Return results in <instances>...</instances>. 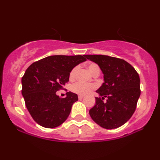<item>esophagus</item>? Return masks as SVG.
Instances as JSON below:
<instances>
[{"label":"esophagus","mask_w":160,"mask_h":160,"mask_svg":"<svg viewBox=\"0 0 160 160\" xmlns=\"http://www.w3.org/2000/svg\"><path fill=\"white\" fill-rule=\"evenodd\" d=\"M78 98H79V99H82V98H84V96L83 95H78Z\"/></svg>","instance_id":"obj_1"}]
</instances>
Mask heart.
Returning a JSON list of instances; mask_svg holds the SVG:
<instances>
[{"mask_svg":"<svg viewBox=\"0 0 160 160\" xmlns=\"http://www.w3.org/2000/svg\"><path fill=\"white\" fill-rule=\"evenodd\" d=\"M77 68H74L70 72L69 78L70 79H73L75 77V74H76L77 72ZM87 69L89 70V72L91 74H94L96 71H99L100 69H99V67L96 64L91 63L87 65ZM95 88V85L91 83H84V82H77L75 83L72 84L71 86V90L74 92L77 93V94H79L80 95H85L88 93H89L92 90Z\"/></svg>","mask_w":160,"mask_h":160,"instance_id":"1","label":"heart"}]
</instances>
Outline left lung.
I'll use <instances>...</instances> for the list:
<instances>
[{
    "mask_svg": "<svg viewBox=\"0 0 160 160\" xmlns=\"http://www.w3.org/2000/svg\"><path fill=\"white\" fill-rule=\"evenodd\" d=\"M86 58L99 66L104 82L96 90L89 115L101 127L113 129L126 123L136 108L141 95L140 78L135 69L123 59L104 55H86ZM104 98H107L105 102Z\"/></svg>",
    "mask_w": 160,
    "mask_h": 160,
    "instance_id": "8db88e82",
    "label": "left lung"
}]
</instances>
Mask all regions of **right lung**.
Wrapping results in <instances>:
<instances>
[{"instance_id":"obj_1","label":"right lung","mask_w":160,"mask_h":160,"mask_svg":"<svg viewBox=\"0 0 160 160\" xmlns=\"http://www.w3.org/2000/svg\"><path fill=\"white\" fill-rule=\"evenodd\" d=\"M86 61L83 56H47L32 64L22 78V94L25 105L37 123L45 128H55L63 123L78 100L71 92L65 98L56 95L69 81L75 66Z\"/></svg>"}]
</instances>
